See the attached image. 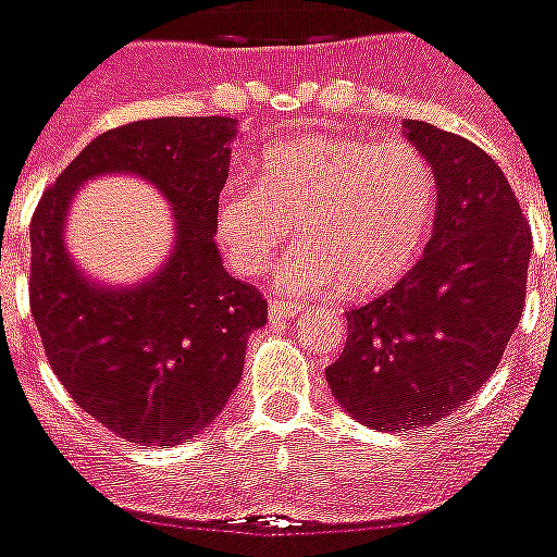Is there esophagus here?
<instances>
[{"instance_id": "34e87169", "label": "esophagus", "mask_w": 557, "mask_h": 557, "mask_svg": "<svg viewBox=\"0 0 557 557\" xmlns=\"http://www.w3.org/2000/svg\"><path fill=\"white\" fill-rule=\"evenodd\" d=\"M268 312H270V321H289V319H296V315H301V312H305V307L287 305V301H282V298H273L268 307Z\"/></svg>"}]
</instances>
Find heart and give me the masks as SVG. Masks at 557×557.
<instances>
[{"label":"heart","instance_id":"1","mask_svg":"<svg viewBox=\"0 0 557 557\" xmlns=\"http://www.w3.org/2000/svg\"><path fill=\"white\" fill-rule=\"evenodd\" d=\"M435 173L412 141L312 133L273 141L215 199V236L242 273H261L293 224L301 245L278 270L289 293L342 278L352 296L401 278L424 250Z\"/></svg>","mask_w":557,"mask_h":557}]
</instances>
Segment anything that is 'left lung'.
Listing matches in <instances>:
<instances>
[{"label": "left lung", "mask_w": 557, "mask_h": 557, "mask_svg": "<svg viewBox=\"0 0 557 557\" xmlns=\"http://www.w3.org/2000/svg\"><path fill=\"white\" fill-rule=\"evenodd\" d=\"M438 185L433 238L384 296L347 312V344L327 367L333 395L372 430L430 426L498 370L527 301L532 233L493 156L407 119Z\"/></svg>", "instance_id": "obj_1"}]
</instances>
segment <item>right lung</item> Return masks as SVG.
<instances>
[{"label": "right lung", "instance_id": "right-lung-1", "mask_svg": "<svg viewBox=\"0 0 557 557\" xmlns=\"http://www.w3.org/2000/svg\"><path fill=\"white\" fill-rule=\"evenodd\" d=\"M236 119L164 116L96 136L41 193L30 222V312L62 387L119 438L173 447L219 418L245 370L268 301L224 270L215 199ZM102 172H136L174 207L169 264L133 288H102L66 256L72 193Z\"/></svg>", "mask_w": 557, "mask_h": 557}]
</instances>
